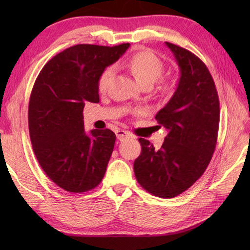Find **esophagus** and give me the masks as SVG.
Wrapping results in <instances>:
<instances>
[{
	"label": "esophagus",
	"mask_w": 250,
	"mask_h": 250,
	"mask_svg": "<svg viewBox=\"0 0 250 250\" xmlns=\"http://www.w3.org/2000/svg\"><path fill=\"white\" fill-rule=\"evenodd\" d=\"M116 135H117V139L119 141H124L125 139H130V137H132V135L129 133V132L125 130H118L116 132Z\"/></svg>",
	"instance_id": "1"
}]
</instances>
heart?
Listing matches in <instances>:
<instances>
[{"instance_id":"b5f03b06","label":"heart","mask_w":250,"mask_h":250,"mask_svg":"<svg viewBox=\"0 0 250 250\" xmlns=\"http://www.w3.org/2000/svg\"><path fill=\"white\" fill-rule=\"evenodd\" d=\"M121 66L128 70L143 86H151L158 78H160L164 71L162 61L149 50H141L128 58L121 63ZM114 76V68L107 67L101 74L98 81V89L100 92H105ZM172 82H164L160 86L162 95H171L174 91Z\"/></svg>"}]
</instances>
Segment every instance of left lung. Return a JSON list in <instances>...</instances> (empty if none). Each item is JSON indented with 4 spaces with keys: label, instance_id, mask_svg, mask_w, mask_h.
Wrapping results in <instances>:
<instances>
[{
    "label": "left lung",
    "instance_id": "left-lung-1",
    "mask_svg": "<svg viewBox=\"0 0 250 250\" xmlns=\"http://www.w3.org/2000/svg\"><path fill=\"white\" fill-rule=\"evenodd\" d=\"M179 67L173 97L156 120L167 130L160 149L139 139L134 161L136 180L159 198H174L190 188L210 162L219 128V99L208 68L192 52L166 42Z\"/></svg>",
    "mask_w": 250,
    "mask_h": 250
}]
</instances>
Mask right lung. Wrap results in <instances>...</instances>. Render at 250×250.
<instances>
[{"label": "right lung", "instance_id": "add662e5", "mask_svg": "<svg viewBox=\"0 0 250 250\" xmlns=\"http://www.w3.org/2000/svg\"><path fill=\"white\" fill-rule=\"evenodd\" d=\"M130 44H79L61 51L37 76L29 102V132L41 167L68 192L82 193L103 179L114 150L111 130L83 128L86 102L98 103L99 77Z\"/></svg>", "mask_w": 250, "mask_h": 250}]
</instances>
